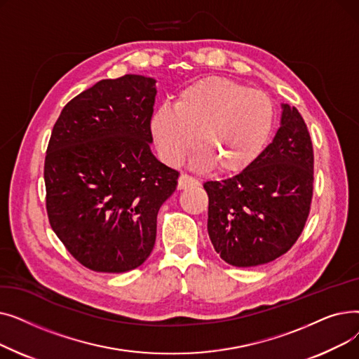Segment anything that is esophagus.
Masks as SVG:
<instances>
[{
    "instance_id": "esophagus-1",
    "label": "esophagus",
    "mask_w": 359,
    "mask_h": 359,
    "mask_svg": "<svg viewBox=\"0 0 359 359\" xmlns=\"http://www.w3.org/2000/svg\"><path fill=\"white\" fill-rule=\"evenodd\" d=\"M196 184H198V180H196V179H194V177L189 176V175L183 173V175H180V177H179L177 187H179V189H186V187L196 186Z\"/></svg>"
}]
</instances>
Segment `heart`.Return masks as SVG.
Wrapping results in <instances>:
<instances>
[{
  "instance_id": "1",
  "label": "heart",
  "mask_w": 359,
  "mask_h": 359,
  "mask_svg": "<svg viewBox=\"0 0 359 359\" xmlns=\"http://www.w3.org/2000/svg\"><path fill=\"white\" fill-rule=\"evenodd\" d=\"M275 126V106L268 94L229 79L208 77L187 86L176 107L158 109L151 130L163 160L180 164L194 148V167L237 175L265 151Z\"/></svg>"
}]
</instances>
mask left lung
<instances>
[{"instance_id": "obj_1", "label": "left lung", "mask_w": 359, "mask_h": 359, "mask_svg": "<svg viewBox=\"0 0 359 359\" xmlns=\"http://www.w3.org/2000/svg\"><path fill=\"white\" fill-rule=\"evenodd\" d=\"M273 141L244 172L206 182L208 234L222 260L252 268L285 255L304 230L314 182V153L307 125L282 104Z\"/></svg>"}]
</instances>
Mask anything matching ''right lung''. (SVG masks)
I'll list each match as a JSON object with an SVG mask.
<instances>
[{"mask_svg":"<svg viewBox=\"0 0 359 359\" xmlns=\"http://www.w3.org/2000/svg\"><path fill=\"white\" fill-rule=\"evenodd\" d=\"M156 80L126 74L102 80L62 109L43 177L52 230L94 272L132 271L153 252L160 206L179 172L149 149Z\"/></svg>","mask_w":359,"mask_h":359,"instance_id":"1","label":"right lung"}]
</instances>
